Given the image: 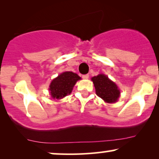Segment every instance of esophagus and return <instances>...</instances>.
<instances>
[{
	"mask_svg": "<svg viewBox=\"0 0 159 159\" xmlns=\"http://www.w3.org/2000/svg\"><path fill=\"white\" fill-rule=\"evenodd\" d=\"M82 78H83L84 79H88L89 75H88V74H87V75H82Z\"/></svg>",
	"mask_w": 159,
	"mask_h": 159,
	"instance_id": "1",
	"label": "esophagus"
}]
</instances>
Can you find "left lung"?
Instances as JSON below:
<instances>
[{
    "label": "left lung",
    "mask_w": 159,
    "mask_h": 159,
    "mask_svg": "<svg viewBox=\"0 0 159 159\" xmlns=\"http://www.w3.org/2000/svg\"><path fill=\"white\" fill-rule=\"evenodd\" d=\"M96 95L107 103H114L120 97V90L106 75L100 74L92 78Z\"/></svg>",
    "instance_id": "8db88e82"
}]
</instances>
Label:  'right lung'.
<instances>
[{"mask_svg":"<svg viewBox=\"0 0 159 159\" xmlns=\"http://www.w3.org/2000/svg\"><path fill=\"white\" fill-rule=\"evenodd\" d=\"M81 77L72 72H65L54 78L50 84L51 95L53 98L60 99L70 94L74 85Z\"/></svg>","mask_w":159,"mask_h":159,"instance_id":"1","label":"right lung"}]
</instances>
